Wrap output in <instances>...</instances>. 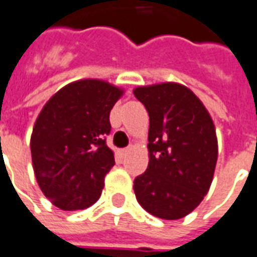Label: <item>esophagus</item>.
Listing matches in <instances>:
<instances>
[{"label":"esophagus","instance_id":"esophagus-1","mask_svg":"<svg viewBox=\"0 0 257 257\" xmlns=\"http://www.w3.org/2000/svg\"><path fill=\"white\" fill-rule=\"evenodd\" d=\"M130 151H132V147H128V148L121 149V155H123V156H125V155L128 154V152H130Z\"/></svg>","mask_w":257,"mask_h":257}]
</instances>
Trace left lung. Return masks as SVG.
<instances>
[{"label": "left lung", "instance_id": "1", "mask_svg": "<svg viewBox=\"0 0 257 257\" xmlns=\"http://www.w3.org/2000/svg\"><path fill=\"white\" fill-rule=\"evenodd\" d=\"M149 114V163L134 180L138 203L159 219L177 220L195 209L212 184L217 138L201 99L177 83L133 91Z\"/></svg>", "mask_w": 257, "mask_h": 257}]
</instances>
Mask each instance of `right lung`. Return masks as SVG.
<instances>
[{
	"label": "right lung",
	"instance_id": "right-lung-1",
	"mask_svg": "<svg viewBox=\"0 0 257 257\" xmlns=\"http://www.w3.org/2000/svg\"><path fill=\"white\" fill-rule=\"evenodd\" d=\"M123 90L102 80L65 85L51 96L33 127L30 149L37 183L52 205L79 210L94 205L114 165L106 145L109 114Z\"/></svg>",
	"mask_w": 257,
	"mask_h": 257
}]
</instances>
